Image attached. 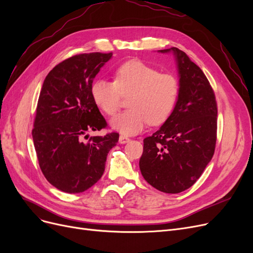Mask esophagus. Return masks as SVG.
Returning a JSON list of instances; mask_svg holds the SVG:
<instances>
[{
	"mask_svg": "<svg viewBox=\"0 0 253 253\" xmlns=\"http://www.w3.org/2000/svg\"><path fill=\"white\" fill-rule=\"evenodd\" d=\"M129 141V138L127 136H126V135H120V137H119V142L120 143H126V142H128Z\"/></svg>",
	"mask_w": 253,
	"mask_h": 253,
	"instance_id": "1",
	"label": "esophagus"
}]
</instances>
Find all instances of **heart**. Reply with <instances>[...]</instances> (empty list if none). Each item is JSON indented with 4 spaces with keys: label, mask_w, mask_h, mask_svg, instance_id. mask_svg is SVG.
<instances>
[{
    "label": "heart",
    "mask_w": 253,
    "mask_h": 253,
    "mask_svg": "<svg viewBox=\"0 0 253 253\" xmlns=\"http://www.w3.org/2000/svg\"><path fill=\"white\" fill-rule=\"evenodd\" d=\"M179 91V81L173 74L160 73L140 60L121 64L115 72V81L98 79L90 88L95 104L109 116L118 113L122 96L131 95V109L111 121L115 129L126 135L140 132L148 122L164 124L174 111Z\"/></svg>",
    "instance_id": "obj_1"
}]
</instances>
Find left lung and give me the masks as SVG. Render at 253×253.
<instances>
[{
    "label": "left lung",
    "mask_w": 253,
    "mask_h": 253,
    "mask_svg": "<svg viewBox=\"0 0 253 253\" xmlns=\"http://www.w3.org/2000/svg\"><path fill=\"white\" fill-rule=\"evenodd\" d=\"M177 61L180 91L171 116L143 139L139 168L143 178L165 193L192 187L211 160L216 144L217 104L209 80L182 50Z\"/></svg>",
    "instance_id": "1"
}]
</instances>
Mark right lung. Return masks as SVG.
<instances>
[{"instance_id": "1", "label": "right lung", "mask_w": 253, "mask_h": 253, "mask_svg": "<svg viewBox=\"0 0 253 253\" xmlns=\"http://www.w3.org/2000/svg\"><path fill=\"white\" fill-rule=\"evenodd\" d=\"M112 56L113 52L75 55L53 67L43 82L33 139L45 178L63 192L80 193L94 186L104 172L108 153L118 142L119 134L115 132L87 139V132L108 126L90 88Z\"/></svg>"}]
</instances>
